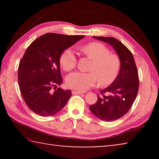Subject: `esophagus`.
<instances>
[{"instance_id":"1","label":"esophagus","mask_w":159,"mask_h":159,"mask_svg":"<svg viewBox=\"0 0 159 159\" xmlns=\"http://www.w3.org/2000/svg\"><path fill=\"white\" fill-rule=\"evenodd\" d=\"M72 94H73V95H80V94H83V92L77 90H72Z\"/></svg>"}]
</instances>
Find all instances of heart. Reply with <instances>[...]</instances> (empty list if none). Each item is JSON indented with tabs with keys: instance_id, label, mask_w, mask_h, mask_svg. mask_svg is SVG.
<instances>
[{
	"instance_id": "b5f03b06",
	"label": "heart",
	"mask_w": 159,
	"mask_h": 159,
	"mask_svg": "<svg viewBox=\"0 0 159 159\" xmlns=\"http://www.w3.org/2000/svg\"><path fill=\"white\" fill-rule=\"evenodd\" d=\"M80 51L93 60L88 73L76 71L66 79L69 88L77 91H85L99 81L101 85L111 84L116 79L120 69V60L117 55L111 53L106 45L99 42H91L80 47ZM76 57L71 48L61 52L60 64L64 70L71 71L76 65Z\"/></svg>"
}]
</instances>
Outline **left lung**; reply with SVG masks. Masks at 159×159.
Masks as SVG:
<instances>
[{
    "label": "left lung",
    "instance_id": "obj_1",
    "mask_svg": "<svg viewBox=\"0 0 159 159\" xmlns=\"http://www.w3.org/2000/svg\"><path fill=\"white\" fill-rule=\"evenodd\" d=\"M113 46L120 57L119 74L108 88L99 91L98 101L90 106L93 114L99 119L113 121L127 114L138 95L139 76L132 52L115 38L93 36Z\"/></svg>",
    "mask_w": 159,
    "mask_h": 159
}]
</instances>
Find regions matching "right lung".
I'll return each mask as SVG.
<instances>
[{"label": "right lung", "mask_w": 159, "mask_h": 159, "mask_svg": "<svg viewBox=\"0 0 159 159\" xmlns=\"http://www.w3.org/2000/svg\"><path fill=\"white\" fill-rule=\"evenodd\" d=\"M83 38L48 33L27 48L19 64L18 83L21 96L32 111L50 116L66 105L72 95L71 90L56 89L63 81L60 57L64 50Z\"/></svg>", "instance_id": "add662e5"}]
</instances>
